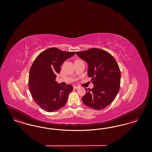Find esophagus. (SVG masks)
<instances>
[{"mask_svg":"<svg viewBox=\"0 0 152 152\" xmlns=\"http://www.w3.org/2000/svg\"><path fill=\"white\" fill-rule=\"evenodd\" d=\"M78 88H79L78 86H74V88H75V89H77Z\"/></svg>","mask_w":152,"mask_h":152,"instance_id":"1","label":"esophagus"}]
</instances>
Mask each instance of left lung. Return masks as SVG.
<instances>
[{"label": "left lung", "mask_w": 152, "mask_h": 152, "mask_svg": "<svg viewBox=\"0 0 152 152\" xmlns=\"http://www.w3.org/2000/svg\"><path fill=\"white\" fill-rule=\"evenodd\" d=\"M80 58L88 64V76L94 85L92 89L86 88L82 101L95 110H102L114 100L119 92L121 73L115 58L99 48L76 52Z\"/></svg>", "instance_id": "obj_1"}]
</instances>
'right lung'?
I'll list each match as a JSON object with an SVG mask.
<instances>
[{"label": "right lung", "instance_id": "1", "mask_svg": "<svg viewBox=\"0 0 152 152\" xmlns=\"http://www.w3.org/2000/svg\"><path fill=\"white\" fill-rule=\"evenodd\" d=\"M75 52L61 51L50 48L43 51L33 62L29 70V88L34 101L43 110L53 112L66 104L73 86H62L56 81L61 66Z\"/></svg>", "mask_w": 152, "mask_h": 152}]
</instances>
